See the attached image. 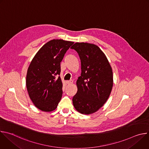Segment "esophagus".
Here are the masks:
<instances>
[{"mask_svg": "<svg viewBox=\"0 0 149 149\" xmlns=\"http://www.w3.org/2000/svg\"><path fill=\"white\" fill-rule=\"evenodd\" d=\"M73 83V81L72 80H70V81H67V84H72Z\"/></svg>", "mask_w": 149, "mask_h": 149, "instance_id": "obj_1", "label": "esophagus"}]
</instances>
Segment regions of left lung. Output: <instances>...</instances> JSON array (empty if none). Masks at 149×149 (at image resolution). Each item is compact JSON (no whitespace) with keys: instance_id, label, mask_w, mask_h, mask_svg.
Here are the masks:
<instances>
[{"instance_id":"left-lung-1","label":"left lung","mask_w":149,"mask_h":149,"mask_svg":"<svg viewBox=\"0 0 149 149\" xmlns=\"http://www.w3.org/2000/svg\"><path fill=\"white\" fill-rule=\"evenodd\" d=\"M78 54L81 74L73 97L74 108L82 114L97 111L107 101L113 86L112 68L104 53L96 45L76 42L71 48Z\"/></svg>"}]
</instances>
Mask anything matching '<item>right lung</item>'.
Returning a JSON list of instances; mask_svg holds the SVG:
<instances>
[{
	"label": "right lung",
	"mask_w": 149,
	"mask_h": 149,
	"mask_svg": "<svg viewBox=\"0 0 149 149\" xmlns=\"http://www.w3.org/2000/svg\"><path fill=\"white\" fill-rule=\"evenodd\" d=\"M74 42L53 39L42 46L28 67L26 86L36 107L42 111L55 110L62 95L60 77L62 61Z\"/></svg>",
	"instance_id": "obj_1"
}]
</instances>
